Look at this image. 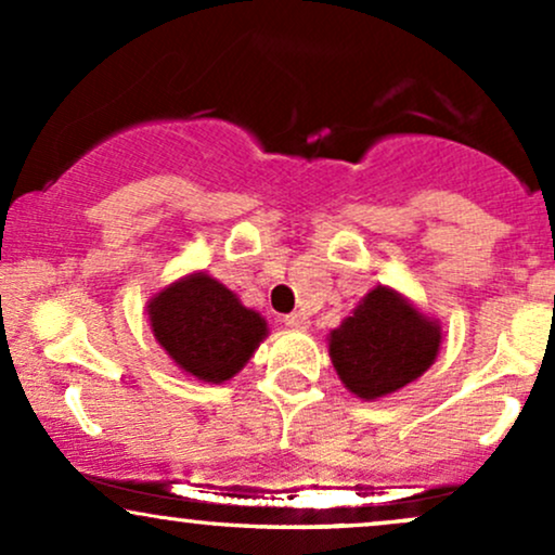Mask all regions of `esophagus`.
<instances>
[{
    "mask_svg": "<svg viewBox=\"0 0 555 555\" xmlns=\"http://www.w3.org/2000/svg\"><path fill=\"white\" fill-rule=\"evenodd\" d=\"M284 326H289V328H295V331H305L310 326V318L305 315V313H289L284 318Z\"/></svg>",
    "mask_w": 555,
    "mask_h": 555,
    "instance_id": "esophagus-1",
    "label": "esophagus"
}]
</instances>
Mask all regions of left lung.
Listing matches in <instances>:
<instances>
[{
    "mask_svg": "<svg viewBox=\"0 0 555 555\" xmlns=\"http://www.w3.org/2000/svg\"><path fill=\"white\" fill-rule=\"evenodd\" d=\"M438 347V321L388 286L367 292L328 336V354L341 384L365 401L417 380L436 362Z\"/></svg>",
    "mask_w": 555,
    "mask_h": 555,
    "instance_id": "left-lung-1",
    "label": "left lung"
}]
</instances>
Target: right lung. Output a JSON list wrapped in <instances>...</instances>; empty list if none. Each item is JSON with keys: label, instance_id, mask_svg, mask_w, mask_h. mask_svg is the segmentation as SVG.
<instances>
[{"label": "right lung", "instance_id": "1", "mask_svg": "<svg viewBox=\"0 0 555 555\" xmlns=\"http://www.w3.org/2000/svg\"><path fill=\"white\" fill-rule=\"evenodd\" d=\"M149 321L164 352L206 384L234 378L269 334L260 313L206 271L182 276L151 297Z\"/></svg>", "mask_w": 555, "mask_h": 555}]
</instances>
